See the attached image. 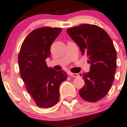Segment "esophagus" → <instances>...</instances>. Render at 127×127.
Segmentation results:
<instances>
[{
	"mask_svg": "<svg viewBox=\"0 0 127 127\" xmlns=\"http://www.w3.org/2000/svg\"><path fill=\"white\" fill-rule=\"evenodd\" d=\"M70 76L73 78H76L79 76V74L78 73H70Z\"/></svg>",
	"mask_w": 127,
	"mask_h": 127,
	"instance_id": "esophagus-1",
	"label": "esophagus"
}]
</instances>
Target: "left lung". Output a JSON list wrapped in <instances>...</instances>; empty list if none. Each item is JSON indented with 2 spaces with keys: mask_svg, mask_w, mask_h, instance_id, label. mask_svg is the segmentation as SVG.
<instances>
[{
  "mask_svg": "<svg viewBox=\"0 0 127 127\" xmlns=\"http://www.w3.org/2000/svg\"><path fill=\"white\" fill-rule=\"evenodd\" d=\"M67 33L82 55L88 56L90 71L83 73L85 85L79 93L85 101L95 102L105 96L111 88L117 65V52L111 39L104 29L82 24L69 28Z\"/></svg>",
  "mask_w": 127,
  "mask_h": 127,
  "instance_id": "obj_1",
  "label": "left lung"
}]
</instances>
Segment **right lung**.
I'll return each instance as SVG.
<instances>
[{"label": "right lung", "mask_w": 127, "mask_h": 127, "mask_svg": "<svg viewBox=\"0 0 127 127\" xmlns=\"http://www.w3.org/2000/svg\"><path fill=\"white\" fill-rule=\"evenodd\" d=\"M61 28L43 27L35 29L22 43L18 56L20 75L28 92L37 107L48 108L57 104L59 87L68 77L64 71L48 68L46 58L50 46L58 36Z\"/></svg>", "instance_id": "right-lung-1"}]
</instances>
